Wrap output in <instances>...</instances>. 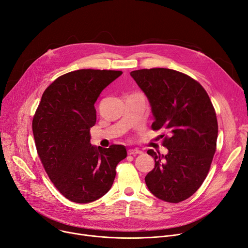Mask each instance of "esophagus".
I'll return each instance as SVG.
<instances>
[{
    "mask_svg": "<svg viewBox=\"0 0 248 248\" xmlns=\"http://www.w3.org/2000/svg\"><path fill=\"white\" fill-rule=\"evenodd\" d=\"M128 154L136 156L137 154H142V151L138 150V149H130V150H128Z\"/></svg>",
    "mask_w": 248,
    "mask_h": 248,
    "instance_id": "esophagus-1",
    "label": "esophagus"
}]
</instances>
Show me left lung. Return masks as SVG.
<instances>
[{
	"instance_id": "1",
	"label": "left lung",
	"mask_w": 248,
	"mask_h": 248,
	"mask_svg": "<svg viewBox=\"0 0 248 248\" xmlns=\"http://www.w3.org/2000/svg\"><path fill=\"white\" fill-rule=\"evenodd\" d=\"M146 95L154 118L153 130H167V154L147 151L155 166L145 182L149 191L166 202L193 195L207 176L216 149L218 125L204 88L183 73L165 68L130 73Z\"/></svg>"
}]
</instances>
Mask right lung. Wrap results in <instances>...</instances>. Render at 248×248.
<instances>
[{
    "label": "right lung",
    "mask_w": 248,
    "mask_h": 248,
    "mask_svg": "<svg viewBox=\"0 0 248 248\" xmlns=\"http://www.w3.org/2000/svg\"><path fill=\"white\" fill-rule=\"evenodd\" d=\"M121 71L82 69L57 78L42 95L33 119L38 155L49 178L67 199L89 203L112 187L116 166L126 158L123 145L91 144L95 103Z\"/></svg>",
    "instance_id": "1"
}]
</instances>
